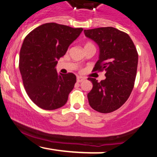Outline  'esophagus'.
<instances>
[{
    "label": "esophagus",
    "instance_id": "esophagus-1",
    "mask_svg": "<svg viewBox=\"0 0 157 157\" xmlns=\"http://www.w3.org/2000/svg\"><path fill=\"white\" fill-rule=\"evenodd\" d=\"M85 80V79L83 78V77H77V82H82V81H83Z\"/></svg>",
    "mask_w": 157,
    "mask_h": 157
}]
</instances>
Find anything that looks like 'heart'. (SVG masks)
<instances>
[{
  "label": "heart",
  "instance_id": "b5f03b06",
  "mask_svg": "<svg viewBox=\"0 0 157 157\" xmlns=\"http://www.w3.org/2000/svg\"><path fill=\"white\" fill-rule=\"evenodd\" d=\"M89 44H90V43H89V44H87L86 45H89Z\"/></svg>",
  "mask_w": 157,
  "mask_h": 157
}]
</instances>
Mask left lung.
<instances>
[{"mask_svg":"<svg viewBox=\"0 0 157 157\" xmlns=\"http://www.w3.org/2000/svg\"><path fill=\"white\" fill-rule=\"evenodd\" d=\"M84 34L98 45L99 60L94 71L105 70V80L88 78L93 88L88 94L89 105L100 113H111L128 99L134 86L138 54L128 34L113 27L84 30Z\"/></svg>","mask_w":157,"mask_h":157,"instance_id":"left-lung-1","label":"left lung"}]
</instances>
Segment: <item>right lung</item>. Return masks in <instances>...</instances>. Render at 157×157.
I'll return each instance as SVG.
<instances>
[{"label":"right lung","mask_w":157,"mask_h":157,"mask_svg":"<svg viewBox=\"0 0 157 157\" xmlns=\"http://www.w3.org/2000/svg\"><path fill=\"white\" fill-rule=\"evenodd\" d=\"M82 30L48 23L25 37L20 52V72L27 94L40 109L55 110L67 102L76 76L58 74L55 66Z\"/></svg>","instance_id":"1"}]
</instances>
